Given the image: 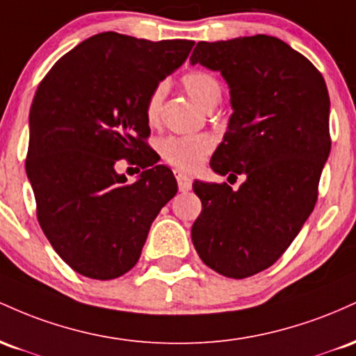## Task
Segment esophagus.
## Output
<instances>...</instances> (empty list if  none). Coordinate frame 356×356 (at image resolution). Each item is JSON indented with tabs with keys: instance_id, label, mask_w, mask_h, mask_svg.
<instances>
[{
	"instance_id": "esophagus-1",
	"label": "esophagus",
	"mask_w": 356,
	"mask_h": 356,
	"mask_svg": "<svg viewBox=\"0 0 356 356\" xmlns=\"http://www.w3.org/2000/svg\"><path fill=\"white\" fill-rule=\"evenodd\" d=\"M175 177H177L179 191H188L191 188V178L188 175L183 173V171L179 170H175Z\"/></svg>"
}]
</instances>
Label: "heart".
<instances>
[{"label":"heart","mask_w":356,"mask_h":356,"mask_svg":"<svg viewBox=\"0 0 356 356\" xmlns=\"http://www.w3.org/2000/svg\"><path fill=\"white\" fill-rule=\"evenodd\" d=\"M183 87L200 106L205 109L213 107L220 101L222 87L220 82L203 70H191L183 75ZM163 99H165V87L159 83L147 95L145 104L146 121L151 126L158 124L161 114ZM213 139L209 134H191V136H168L159 143V153L163 159L178 170L193 171L202 166L205 158L213 151Z\"/></svg>","instance_id":"b5f03b06"}]
</instances>
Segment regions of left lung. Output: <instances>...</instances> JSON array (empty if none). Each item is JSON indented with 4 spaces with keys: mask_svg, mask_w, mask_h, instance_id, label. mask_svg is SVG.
I'll return each mask as SVG.
<instances>
[{
    "mask_svg": "<svg viewBox=\"0 0 356 356\" xmlns=\"http://www.w3.org/2000/svg\"><path fill=\"white\" fill-rule=\"evenodd\" d=\"M190 62L230 87L234 114L211 170L245 177L238 190L193 183L202 213L191 241L215 273L250 277L286 252L316 205L331 149L328 89L305 55L269 35L198 42Z\"/></svg>",
    "mask_w": 356,
    "mask_h": 356,
    "instance_id": "1",
    "label": "left lung"
}]
</instances>
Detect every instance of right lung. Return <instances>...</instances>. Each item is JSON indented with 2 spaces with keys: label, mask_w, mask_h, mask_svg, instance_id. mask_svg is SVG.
Returning <instances> with one entry per match:
<instances>
[{
  "label": "right lung",
  "mask_w": 356,
  "mask_h": 356,
  "mask_svg": "<svg viewBox=\"0 0 356 356\" xmlns=\"http://www.w3.org/2000/svg\"><path fill=\"white\" fill-rule=\"evenodd\" d=\"M193 45L106 31L79 43L40 82L26 177L43 234L75 273L107 281L133 269L151 223L177 195L173 171L156 165L146 143L145 104ZM121 159L145 170L138 182L115 171Z\"/></svg>",
  "instance_id": "obj_1"
}]
</instances>
